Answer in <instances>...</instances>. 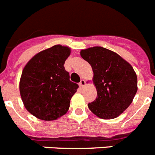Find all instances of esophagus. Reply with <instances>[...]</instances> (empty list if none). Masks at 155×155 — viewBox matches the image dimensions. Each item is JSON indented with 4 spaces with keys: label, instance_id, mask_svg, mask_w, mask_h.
I'll use <instances>...</instances> for the list:
<instances>
[{
    "label": "esophagus",
    "instance_id": "1",
    "mask_svg": "<svg viewBox=\"0 0 155 155\" xmlns=\"http://www.w3.org/2000/svg\"><path fill=\"white\" fill-rule=\"evenodd\" d=\"M85 84H86V82H85V81L84 80V79H81L80 81V83H79V86H80V87L83 88V87L85 86Z\"/></svg>",
    "mask_w": 155,
    "mask_h": 155
}]
</instances>
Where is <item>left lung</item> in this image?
Listing matches in <instances>:
<instances>
[{
	"label": "left lung",
	"mask_w": 155,
	"mask_h": 155,
	"mask_svg": "<svg viewBox=\"0 0 155 155\" xmlns=\"http://www.w3.org/2000/svg\"><path fill=\"white\" fill-rule=\"evenodd\" d=\"M94 72L97 98L87 104L102 119L118 117L129 107L137 91V79L132 66L115 52L102 47L81 51Z\"/></svg>",
	"instance_id": "8db88e82"
}]
</instances>
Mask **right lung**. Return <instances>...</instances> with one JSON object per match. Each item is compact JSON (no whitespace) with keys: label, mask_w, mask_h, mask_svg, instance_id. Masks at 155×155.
<instances>
[{"label":"right lung","mask_w":155,"mask_h":155,"mask_svg":"<svg viewBox=\"0 0 155 155\" xmlns=\"http://www.w3.org/2000/svg\"><path fill=\"white\" fill-rule=\"evenodd\" d=\"M70 54L68 47L54 45L35 55L23 69L20 94L25 108L35 117L54 120L69 109L78 88L64 66Z\"/></svg>","instance_id":"obj_1"}]
</instances>
